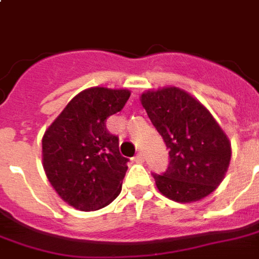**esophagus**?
<instances>
[{
	"label": "esophagus",
	"instance_id": "34e87169",
	"mask_svg": "<svg viewBox=\"0 0 259 259\" xmlns=\"http://www.w3.org/2000/svg\"><path fill=\"white\" fill-rule=\"evenodd\" d=\"M133 160H135V162H137V164H140V162H143V161H144V157H143V154H140V153H139L137 155H135V158H133Z\"/></svg>",
	"mask_w": 259,
	"mask_h": 259
}]
</instances>
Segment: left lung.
<instances>
[{"instance_id": "8db88e82", "label": "left lung", "mask_w": 259, "mask_h": 259, "mask_svg": "<svg viewBox=\"0 0 259 259\" xmlns=\"http://www.w3.org/2000/svg\"><path fill=\"white\" fill-rule=\"evenodd\" d=\"M140 101L169 150L167 171L153 174L158 191L181 203L210 195L231 158L230 142L210 112L177 87L144 92Z\"/></svg>"}]
</instances>
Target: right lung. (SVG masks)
<instances>
[{
  "label": "right lung",
  "instance_id": "obj_1",
  "mask_svg": "<svg viewBox=\"0 0 259 259\" xmlns=\"http://www.w3.org/2000/svg\"><path fill=\"white\" fill-rule=\"evenodd\" d=\"M127 90L94 87L75 95L41 139L49 182L64 202L82 211L108 206L122 191L127 158L106 119L123 109Z\"/></svg>",
  "mask_w": 259,
  "mask_h": 259
}]
</instances>
